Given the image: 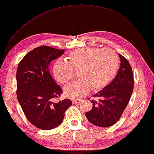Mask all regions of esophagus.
Segmentation results:
<instances>
[{"mask_svg": "<svg viewBox=\"0 0 154 154\" xmlns=\"http://www.w3.org/2000/svg\"><path fill=\"white\" fill-rule=\"evenodd\" d=\"M82 101V99H75L72 100V103L73 104H78Z\"/></svg>", "mask_w": 154, "mask_h": 154, "instance_id": "34e87169", "label": "esophagus"}]
</instances>
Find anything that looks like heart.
<instances>
[{"label":"heart","instance_id":"1","mask_svg":"<svg viewBox=\"0 0 154 154\" xmlns=\"http://www.w3.org/2000/svg\"><path fill=\"white\" fill-rule=\"evenodd\" d=\"M68 62L57 59L53 62L52 72L58 82L64 84L71 79L74 70L79 69L80 79L70 83L64 89L70 99H79L91 89L97 91L109 84L115 76L119 64V57L109 48H81L72 51Z\"/></svg>","mask_w":154,"mask_h":154}]
</instances>
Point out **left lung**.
<instances>
[{"instance_id":"left-lung-1","label":"left lung","mask_w":154,"mask_h":154,"mask_svg":"<svg viewBox=\"0 0 154 154\" xmlns=\"http://www.w3.org/2000/svg\"><path fill=\"white\" fill-rule=\"evenodd\" d=\"M121 60L118 73L109 84L93 97L99 101L92 100L93 106L86 112L88 120L93 125L107 128L119 120L128 106L134 89L132 69L125 57L119 54Z\"/></svg>"}]
</instances>
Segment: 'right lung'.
<instances>
[{"instance_id": "add662e5", "label": "right lung", "mask_w": 154, "mask_h": 154, "mask_svg": "<svg viewBox=\"0 0 154 154\" xmlns=\"http://www.w3.org/2000/svg\"><path fill=\"white\" fill-rule=\"evenodd\" d=\"M64 53L47 46L29 52L19 63L16 72L17 98L29 121L44 130L60 125L64 113L72 105L66 99L55 101L62 90L48 71L51 61Z\"/></svg>"}]
</instances>
